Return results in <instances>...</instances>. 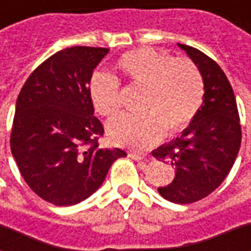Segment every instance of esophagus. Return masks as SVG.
Segmentation results:
<instances>
[{"label": "esophagus", "instance_id": "obj_1", "mask_svg": "<svg viewBox=\"0 0 251 251\" xmlns=\"http://www.w3.org/2000/svg\"><path fill=\"white\" fill-rule=\"evenodd\" d=\"M128 156H130L131 159L137 160V162H140V160L145 159V156H144V155H141V153H137V152H130V153H128Z\"/></svg>", "mask_w": 251, "mask_h": 251}]
</instances>
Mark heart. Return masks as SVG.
Segmentation results:
<instances>
[{
    "instance_id": "b5f03b06",
    "label": "heart",
    "mask_w": 251,
    "mask_h": 251,
    "mask_svg": "<svg viewBox=\"0 0 251 251\" xmlns=\"http://www.w3.org/2000/svg\"><path fill=\"white\" fill-rule=\"evenodd\" d=\"M117 68L127 81L145 89L141 114H121L107 126L113 144L137 151L155 145L163 132L183 131L202 106L204 81L197 65L188 58H173L165 51L137 49L123 54ZM95 110L110 119L121 109L120 83L107 74H96L89 82Z\"/></svg>"
}]
</instances>
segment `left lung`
Segmentation results:
<instances>
[{
    "mask_svg": "<svg viewBox=\"0 0 251 251\" xmlns=\"http://www.w3.org/2000/svg\"><path fill=\"white\" fill-rule=\"evenodd\" d=\"M178 47L201 73L204 100L183 134L152 155L176 172L170 184L158 188L160 196L176 204H190L209 196L225 180L239 153L242 128L235 93L221 67L194 47Z\"/></svg>",
    "mask_w": 251,
    "mask_h": 251,
    "instance_id": "8db88e82",
    "label": "left lung"
}]
</instances>
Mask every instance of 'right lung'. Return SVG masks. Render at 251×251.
Masks as SVG:
<instances>
[{
    "mask_svg": "<svg viewBox=\"0 0 251 251\" xmlns=\"http://www.w3.org/2000/svg\"><path fill=\"white\" fill-rule=\"evenodd\" d=\"M109 53L104 47L75 46L40 64L19 92L11 151L19 172L40 198L67 207L100 187L120 148L99 147L103 126L93 116L92 74Z\"/></svg>",
    "mask_w": 251,
    "mask_h": 251,
    "instance_id": "1",
    "label": "right lung"
}]
</instances>
